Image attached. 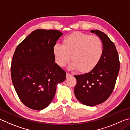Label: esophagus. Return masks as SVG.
I'll return each mask as SVG.
<instances>
[{"instance_id":"obj_1","label":"esophagus","mask_w":130,"mask_h":130,"mask_svg":"<svg viewBox=\"0 0 130 130\" xmlns=\"http://www.w3.org/2000/svg\"><path fill=\"white\" fill-rule=\"evenodd\" d=\"M66 76H67V78H69V77H70V76H72V74H69V73H67V75H66Z\"/></svg>"}]
</instances>
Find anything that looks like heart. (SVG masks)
Returning <instances> with one entry per match:
<instances>
[{"label":"heart","mask_w":130,"mask_h":130,"mask_svg":"<svg viewBox=\"0 0 130 130\" xmlns=\"http://www.w3.org/2000/svg\"><path fill=\"white\" fill-rule=\"evenodd\" d=\"M103 51L100 37L80 32H75L63 38L62 45L55 44L53 53L55 61L61 67L71 59L70 69H78L82 73L91 72L98 65Z\"/></svg>","instance_id":"1"}]
</instances>
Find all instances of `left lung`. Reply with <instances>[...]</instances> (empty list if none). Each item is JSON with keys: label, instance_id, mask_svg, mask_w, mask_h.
<instances>
[{"label": "left lung", "instance_id": "obj_1", "mask_svg": "<svg viewBox=\"0 0 130 130\" xmlns=\"http://www.w3.org/2000/svg\"><path fill=\"white\" fill-rule=\"evenodd\" d=\"M102 40L103 51L98 65L88 73L75 75V97L82 104L94 106L104 102L111 94L119 72L118 53L115 45L105 33L91 30Z\"/></svg>", "mask_w": 130, "mask_h": 130}]
</instances>
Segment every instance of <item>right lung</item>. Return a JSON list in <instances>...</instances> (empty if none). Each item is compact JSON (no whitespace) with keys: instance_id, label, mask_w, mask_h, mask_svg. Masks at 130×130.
Masks as SVG:
<instances>
[{"instance_id":"add662e5","label":"right lung","mask_w":130,"mask_h":130,"mask_svg":"<svg viewBox=\"0 0 130 130\" xmlns=\"http://www.w3.org/2000/svg\"><path fill=\"white\" fill-rule=\"evenodd\" d=\"M54 29H36L16 47L11 62L14 88L21 101L33 110L46 108L66 72L55 62L53 46L62 36Z\"/></svg>"}]
</instances>
